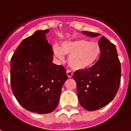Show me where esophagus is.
I'll use <instances>...</instances> for the list:
<instances>
[{
    "label": "esophagus",
    "instance_id": "34e87169",
    "mask_svg": "<svg viewBox=\"0 0 131 131\" xmlns=\"http://www.w3.org/2000/svg\"><path fill=\"white\" fill-rule=\"evenodd\" d=\"M67 75L68 76L69 78H71L72 77V75H73V73L69 70H67Z\"/></svg>",
    "mask_w": 131,
    "mask_h": 131
}]
</instances>
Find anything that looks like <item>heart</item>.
Returning a JSON list of instances; mask_svg holds the SVG:
<instances>
[{
  "label": "heart",
  "instance_id": "b5f03b06",
  "mask_svg": "<svg viewBox=\"0 0 131 131\" xmlns=\"http://www.w3.org/2000/svg\"><path fill=\"white\" fill-rule=\"evenodd\" d=\"M53 51L54 56L62 62L64 61L65 54L69 55V64L71 67L75 70H83L96 62L101 54V47L96 42L80 39L64 41L61 46L55 43Z\"/></svg>",
  "mask_w": 131,
  "mask_h": 131
}]
</instances>
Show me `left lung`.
<instances>
[{
	"label": "left lung",
	"mask_w": 131,
	"mask_h": 131,
	"mask_svg": "<svg viewBox=\"0 0 131 131\" xmlns=\"http://www.w3.org/2000/svg\"><path fill=\"white\" fill-rule=\"evenodd\" d=\"M83 34L90 37L101 35L88 31ZM99 59L90 68L75 71L73 75L77 85L80 104L85 110L94 111L111 102L119 90L121 64L115 46L105 37H101Z\"/></svg>",
	"instance_id": "1"
}]
</instances>
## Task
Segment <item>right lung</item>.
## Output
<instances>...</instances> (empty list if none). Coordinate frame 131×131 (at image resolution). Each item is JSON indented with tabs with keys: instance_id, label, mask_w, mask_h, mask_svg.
Here are the masks:
<instances>
[{
	"instance_id": "right-lung-1",
	"label": "right lung",
	"mask_w": 131,
	"mask_h": 131,
	"mask_svg": "<svg viewBox=\"0 0 131 131\" xmlns=\"http://www.w3.org/2000/svg\"><path fill=\"white\" fill-rule=\"evenodd\" d=\"M49 30H39L19 45L10 64L11 87L18 102L28 111L53 112L58 105L67 75L62 65L52 63V46L46 39Z\"/></svg>"
}]
</instances>
